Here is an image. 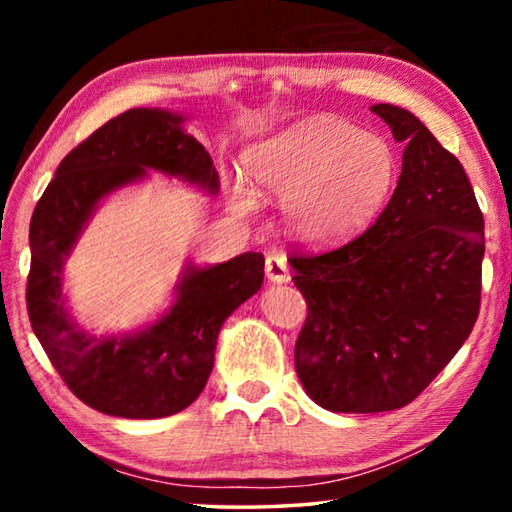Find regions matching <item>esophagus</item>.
I'll use <instances>...</instances> for the list:
<instances>
[{
  "label": "esophagus",
  "instance_id": "obj_1",
  "mask_svg": "<svg viewBox=\"0 0 512 512\" xmlns=\"http://www.w3.org/2000/svg\"><path fill=\"white\" fill-rule=\"evenodd\" d=\"M264 268H266L268 280L275 282V284H282V282H289L291 280L287 259H284L282 255H268Z\"/></svg>",
  "mask_w": 512,
  "mask_h": 512
}]
</instances>
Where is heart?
<instances>
[{"mask_svg": "<svg viewBox=\"0 0 512 512\" xmlns=\"http://www.w3.org/2000/svg\"><path fill=\"white\" fill-rule=\"evenodd\" d=\"M248 180L230 187L232 212L259 214V196L282 198L289 235L336 246L372 223L393 192L397 158L384 137L336 117L302 119L246 155Z\"/></svg>", "mask_w": 512, "mask_h": 512, "instance_id": "obj_1", "label": "heart"}]
</instances>
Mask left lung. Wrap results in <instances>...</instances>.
<instances>
[{
    "label": "left lung",
    "instance_id": "8db88e82",
    "mask_svg": "<svg viewBox=\"0 0 512 512\" xmlns=\"http://www.w3.org/2000/svg\"><path fill=\"white\" fill-rule=\"evenodd\" d=\"M404 142L375 225L323 255H293L307 320L296 372L334 413L413 402L461 350L481 307L483 214L463 164L409 110L370 108Z\"/></svg>",
    "mask_w": 512,
    "mask_h": 512
}]
</instances>
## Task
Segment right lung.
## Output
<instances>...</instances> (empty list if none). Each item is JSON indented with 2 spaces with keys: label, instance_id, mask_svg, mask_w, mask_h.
Returning <instances> with one entry per match:
<instances>
[{
  "label": "right lung",
  "instance_id": "add662e5",
  "mask_svg": "<svg viewBox=\"0 0 512 512\" xmlns=\"http://www.w3.org/2000/svg\"><path fill=\"white\" fill-rule=\"evenodd\" d=\"M183 115L133 108L110 119L58 164L31 216L27 309L33 332L69 391L106 415L167 418L207 384L219 329L264 282V255L187 266L167 314L142 332L90 336L65 307L63 264L101 198L142 180L146 169L219 192L210 153L185 133Z\"/></svg>",
  "mask_w": 512,
  "mask_h": 512
}]
</instances>
